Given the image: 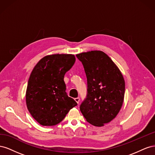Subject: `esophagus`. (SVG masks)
<instances>
[{"label": "esophagus", "mask_w": 155, "mask_h": 155, "mask_svg": "<svg viewBox=\"0 0 155 155\" xmlns=\"http://www.w3.org/2000/svg\"><path fill=\"white\" fill-rule=\"evenodd\" d=\"M75 101H76V103L77 104H79V101H80V99H79V97H76V98H75Z\"/></svg>", "instance_id": "1"}]
</instances>
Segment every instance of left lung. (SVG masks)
<instances>
[{
  "instance_id": "1",
  "label": "left lung",
  "mask_w": 155,
  "mask_h": 155,
  "mask_svg": "<svg viewBox=\"0 0 155 155\" xmlns=\"http://www.w3.org/2000/svg\"><path fill=\"white\" fill-rule=\"evenodd\" d=\"M87 79V93L80 110L88 123L101 127L118 114L125 94V81L118 68L106 54L91 51L76 55Z\"/></svg>"
}]
</instances>
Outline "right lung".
I'll use <instances>...</instances> for the list:
<instances>
[{
    "instance_id": "right-lung-1",
    "label": "right lung",
    "mask_w": 155,
    "mask_h": 155,
    "mask_svg": "<svg viewBox=\"0 0 155 155\" xmlns=\"http://www.w3.org/2000/svg\"><path fill=\"white\" fill-rule=\"evenodd\" d=\"M76 58L72 54L45 56L30 74L26 93L27 108L37 122L44 126L60 123L78 104L66 92L64 74Z\"/></svg>"
}]
</instances>
